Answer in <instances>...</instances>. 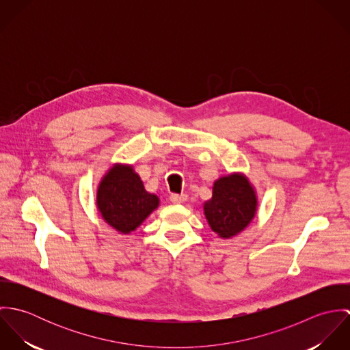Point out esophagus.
<instances>
[{
	"mask_svg": "<svg viewBox=\"0 0 350 350\" xmlns=\"http://www.w3.org/2000/svg\"><path fill=\"white\" fill-rule=\"evenodd\" d=\"M170 200L174 203H183L187 200V196L186 194H171Z\"/></svg>",
	"mask_w": 350,
	"mask_h": 350,
	"instance_id": "1",
	"label": "esophagus"
}]
</instances>
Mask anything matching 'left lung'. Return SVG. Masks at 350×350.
Returning a JSON list of instances; mask_svg holds the SVG:
<instances>
[{
  "instance_id": "left-lung-1",
  "label": "left lung",
  "mask_w": 350,
  "mask_h": 350,
  "mask_svg": "<svg viewBox=\"0 0 350 350\" xmlns=\"http://www.w3.org/2000/svg\"><path fill=\"white\" fill-rule=\"evenodd\" d=\"M257 196L250 179L240 172L221 176L213 185V196L203 203L208 226L221 239L241 233L256 215Z\"/></svg>"
}]
</instances>
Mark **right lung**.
I'll list each match as a JSON object with an SVG mask.
<instances>
[{
    "mask_svg": "<svg viewBox=\"0 0 350 350\" xmlns=\"http://www.w3.org/2000/svg\"><path fill=\"white\" fill-rule=\"evenodd\" d=\"M159 203V197L144 189L140 175L129 164H113L98 185L97 207L100 217L122 234L135 232Z\"/></svg>",
    "mask_w": 350,
    "mask_h": 350,
    "instance_id": "add662e5",
    "label": "right lung"
}]
</instances>
